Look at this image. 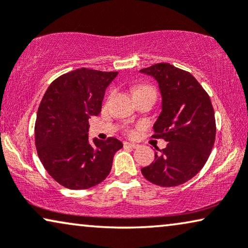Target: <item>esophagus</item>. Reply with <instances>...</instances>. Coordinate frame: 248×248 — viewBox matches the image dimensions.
Returning a JSON list of instances; mask_svg holds the SVG:
<instances>
[{
  "label": "esophagus",
  "mask_w": 248,
  "mask_h": 248,
  "mask_svg": "<svg viewBox=\"0 0 248 248\" xmlns=\"http://www.w3.org/2000/svg\"><path fill=\"white\" fill-rule=\"evenodd\" d=\"M124 147H130V148H137L138 144L133 143V142H128V141H125L124 142Z\"/></svg>",
  "instance_id": "1"
}]
</instances>
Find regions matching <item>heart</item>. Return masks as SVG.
<instances>
[{
	"mask_svg": "<svg viewBox=\"0 0 248 248\" xmlns=\"http://www.w3.org/2000/svg\"><path fill=\"white\" fill-rule=\"evenodd\" d=\"M143 91H154V89L150 88V86L141 85V86H138V88L136 89V91H134V92H143Z\"/></svg>",
	"mask_w": 248,
	"mask_h": 248,
	"instance_id": "heart-1",
	"label": "heart"
}]
</instances>
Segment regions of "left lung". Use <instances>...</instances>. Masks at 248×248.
I'll return each mask as SVG.
<instances>
[{"mask_svg":"<svg viewBox=\"0 0 248 248\" xmlns=\"http://www.w3.org/2000/svg\"><path fill=\"white\" fill-rule=\"evenodd\" d=\"M140 73L158 83L162 110L154 124V137L169 142L141 172L154 185L175 187L194 178L210 157L217 132L213 107L190 73L170 63H156Z\"/></svg>","mask_w":248,"mask_h":248,"instance_id":"obj_1","label":"left lung"}]
</instances>
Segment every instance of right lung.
<instances>
[{"mask_svg":"<svg viewBox=\"0 0 248 248\" xmlns=\"http://www.w3.org/2000/svg\"><path fill=\"white\" fill-rule=\"evenodd\" d=\"M117 72L81 68L51 83L35 123L38 158L63 187L88 189L104 181L123 143L116 138L90 141L89 120L101 111L106 89Z\"/></svg>","mask_w":248,"mask_h":248,"instance_id":"1","label":"right lung"}]
</instances>
